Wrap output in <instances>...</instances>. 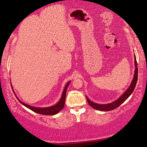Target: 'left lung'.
<instances>
[{
    "label": "left lung",
    "instance_id": "left-lung-1",
    "mask_svg": "<svg viewBox=\"0 0 147 147\" xmlns=\"http://www.w3.org/2000/svg\"><path fill=\"white\" fill-rule=\"evenodd\" d=\"M134 62H135V73H134V78H133V80L130 84V87H129L126 91L124 92V94H123L121 97L118 98V100L114 101L113 103H108V104H98L92 102L90 100L88 99L87 98V100L88 103H89V105L92 107L93 109H96L98 111H110L112 110H114L116 108H118L119 105H121V104L124 102V101L126 100L128 98H129L130 94H132V92L134 91L135 89L136 85V83L138 81V64H137V61H136V56L134 57Z\"/></svg>",
    "mask_w": 147,
    "mask_h": 147
}]
</instances>
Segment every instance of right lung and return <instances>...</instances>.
<instances>
[{"label":"right lung","instance_id":"1","mask_svg":"<svg viewBox=\"0 0 147 147\" xmlns=\"http://www.w3.org/2000/svg\"><path fill=\"white\" fill-rule=\"evenodd\" d=\"M71 82H67V84H66L65 87L64 88V90L63 91V94L62 97H61L60 100L58 101V103L56 104V105L49 107H46V108H38V107H32L27 104H25L21 101L17 97L18 100L20 101V102L22 104V105H24L26 107L31 109V111H33L34 113H36L38 114H44V115H55V114H57L58 112H60L62 109L63 108L65 105V96H66V90L67 89V87L69 84H70Z\"/></svg>","mask_w":147,"mask_h":147}]
</instances>
